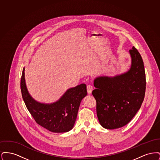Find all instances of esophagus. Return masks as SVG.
Wrapping results in <instances>:
<instances>
[{
	"mask_svg": "<svg viewBox=\"0 0 160 160\" xmlns=\"http://www.w3.org/2000/svg\"><path fill=\"white\" fill-rule=\"evenodd\" d=\"M93 86L91 85H88L87 86V91L89 94H91L92 92L93 91Z\"/></svg>",
	"mask_w": 160,
	"mask_h": 160,
	"instance_id": "34e87169",
	"label": "esophagus"
}]
</instances>
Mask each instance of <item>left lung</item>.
Listing matches in <instances>:
<instances>
[{"label":"left lung","instance_id":"1","mask_svg":"<svg viewBox=\"0 0 160 160\" xmlns=\"http://www.w3.org/2000/svg\"><path fill=\"white\" fill-rule=\"evenodd\" d=\"M130 68L114 77L95 78L92 95L97 101V114L104 128L126 125L140 109L145 98L146 75L143 61L137 49L129 50Z\"/></svg>","mask_w":160,"mask_h":160}]
</instances>
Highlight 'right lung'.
<instances>
[{"label": "right lung", "mask_w": 160, "mask_h": 160, "mask_svg": "<svg viewBox=\"0 0 160 160\" xmlns=\"http://www.w3.org/2000/svg\"><path fill=\"white\" fill-rule=\"evenodd\" d=\"M24 69V67L20 83L22 97L36 122L53 132H66L72 129L80 102L87 95L86 85L81 84L69 88L53 103H41L33 99L28 91Z\"/></svg>", "instance_id": "obj_1"}]
</instances>
